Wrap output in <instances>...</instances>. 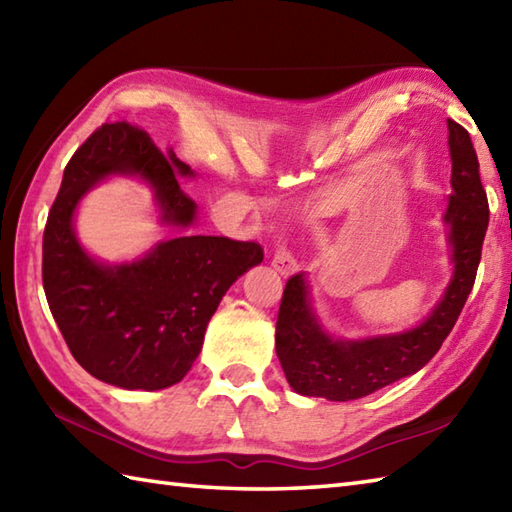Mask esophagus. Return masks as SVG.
I'll use <instances>...</instances> for the list:
<instances>
[{"label": "esophagus", "mask_w": 512, "mask_h": 512, "mask_svg": "<svg viewBox=\"0 0 512 512\" xmlns=\"http://www.w3.org/2000/svg\"><path fill=\"white\" fill-rule=\"evenodd\" d=\"M273 268L277 273H281L284 277L295 275L299 270V262L297 257L290 253V248L284 242H277L275 246V255H273Z\"/></svg>", "instance_id": "34e87169"}]
</instances>
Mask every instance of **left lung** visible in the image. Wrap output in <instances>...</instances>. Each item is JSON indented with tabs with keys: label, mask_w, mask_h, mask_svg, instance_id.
<instances>
[{
	"label": "left lung",
	"mask_w": 512,
	"mask_h": 512,
	"mask_svg": "<svg viewBox=\"0 0 512 512\" xmlns=\"http://www.w3.org/2000/svg\"><path fill=\"white\" fill-rule=\"evenodd\" d=\"M449 125L451 187L444 222L449 226L453 277L444 297L413 330L361 341H339L325 334L310 306L306 277L286 281L281 297L275 347L290 387L303 396L356 400L416 374L447 339L469 299L488 228V200L480 180V162L469 132Z\"/></svg>",
	"instance_id": "8db88e82"
}]
</instances>
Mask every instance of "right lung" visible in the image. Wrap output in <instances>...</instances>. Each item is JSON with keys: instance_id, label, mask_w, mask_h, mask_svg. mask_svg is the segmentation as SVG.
Returning a JSON list of instances; mask_svg holds the SVG:
<instances>
[{"instance_id": "right-lung-1", "label": "right lung", "mask_w": 512, "mask_h": 512, "mask_svg": "<svg viewBox=\"0 0 512 512\" xmlns=\"http://www.w3.org/2000/svg\"><path fill=\"white\" fill-rule=\"evenodd\" d=\"M138 176L154 187L162 222L191 226L195 202L180 187L189 165L165 154L145 129L101 125L74 151L43 231V290L54 321L85 372L123 389H165L187 376L226 290L262 264L257 242L184 235L132 264L105 266L74 235L76 204L107 176Z\"/></svg>"}]
</instances>
